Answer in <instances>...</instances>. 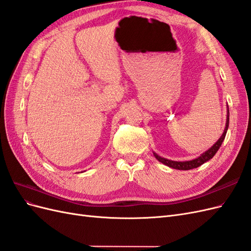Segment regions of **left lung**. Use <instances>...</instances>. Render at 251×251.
Here are the masks:
<instances>
[{
    "label": "left lung",
    "instance_id": "1",
    "mask_svg": "<svg viewBox=\"0 0 251 251\" xmlns=\"http://www.w3.org/2000/svg\"><path fill=\"white\" fill-rule=\"evenodd\" d=\"M228 126H229V109H228V105H227V117H226V126L224 128V132L222 134L221 137L218 139V141L212 146L210 149H208L207 151H205L203 154H201L199 157H197L193 160H188V161H174V160H170V159H166L163 158L161 156H159L156 153H153L155 158L159 162H161L165 165H168L169 168L175 169V170H181V171H188V170H192V169H196L198 168V166L202 165L203 163H205L206 161L210 160V159L214 157L217 153V151L221 147L222 142L225 139V136L227 133V130H228Z\"/></svg>",
    "mask_w": 251,
    "mask_h": 251
}]
</instances>
